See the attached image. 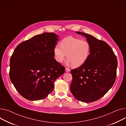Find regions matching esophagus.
Wrapping results in <instances>:
<instances>
[{
	"instance_id": "esophagus-1",
	"label": "esophagus",
	"mask_w": 126,
	"mask_h": 126,
	"mask_svg": "<svg viewBox=\"0 0 126 126\" xmlns=\"http://www.w3.org/2000/svg\"><path fill=\"white\" fill-rule=\"evenodd\" d=\"M65 71L66 72H69V71H70V69L69 68H65Z\"/></svg>"
}]
</instances>
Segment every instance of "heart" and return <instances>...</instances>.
<instances>
[{
  "label": "heart",
  "mask_w": 126,
  "mask_h": 126,
  "mask_svg": "<svg viewBox=\"0 0 126 126\" xmlns=\"http://www.w3.org/2000/svg\"><path fill=\"white\" fill-rule=\"evenodd\" d=\"M60 46H55L53 51L55 60L59 63L63 62L66 56L67 63L77 68L84 64L89 58L91 46L87 41L68 36L60 41Z\"/></svg>",
  "instance_id": "obj_1"
}]
</instances>
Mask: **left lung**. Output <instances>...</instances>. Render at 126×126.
Returning <instances> with one entry per match:
<instances>
[{
    "mask_svg": "<svg viewBox=\"0 0 126 126\" xmlns=\"http://www.w3.org/2000/svg\"><path fill=\"white\" fill-rule=\"evenodd\" d=\"M77 33L86 37L91 53L84 64L71 70L70 91L79 101L92 102L102 97L113 85L118 61L112 49L105 41L86 33Z\"/></svg>",
    "mask_w": 126,
    "mask_h": 126,
    "instance_id": "obj_1",
    "label": "left lung"
}]
</instances>
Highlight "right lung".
<instances>
[{"instance_id": "right-lung-1", "label": "right lung", "mask_w": 126, "mask_h": 126, "mask_svg": "<svg viewBox=\"0 0 126 126\" xmlns=\"http://www.w3.org/2000/svg\"><path fill=\"white\" fill-rule=\"evenodd\" d=\"M58 37L45 32L22 42L15 49L10 59V78L25 99H45L53 91L56 79L64 73L65 68L54 59Z\"/></svg>"}]
</instances>
